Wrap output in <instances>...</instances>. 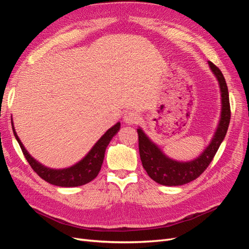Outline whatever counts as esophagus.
Wrapping results in <instances>:
<instances>
[{
    "label": "esophagus",
    "mask_w": 249,
    "mask_h": 249,
    "mask_svg": "<svg viewBox=\"0 0 249 249\" xmlns=\"http://www.w3.org/2000/svg\"><path fill=\"white\" fill-rule=\"evenodd\" d=\"M124 122L125 124H137L140 119V115L136 111L134 110H130V111H126L125 114H124Z\"/></svg>",
    "instance_id": "1"
}]
</instances>
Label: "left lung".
I'll use <instances>...</instances> for the list:
<instances>
[{
	"label": "left lung",
	"mask_w": 249,
	"mask_h": 249,
	"mask_svg": "<svg viewBox=\"0 0 249 249\" xmlns=\"http://www.w3.org/2000/svg\"><path fill=\"white\" fill-rule=\"evenodd\" d=\"M209 65L219 82L222 103L221 118L212 141L198 158L189 162L172 160L165 156L161 149L149 140L141 129H137L142 166L147 172L149 178H153L158 184L164 186H179L190 183L191 180L197 178L212 162L218 148L227 135L231 120L228 85L221 71L211 61H209Z\"/></svg>",
	"instance_id": "8db88e82"
}]
</instances>
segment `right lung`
I'll return each mask as SVG.
<instances>
[{
    "mask_svg": "<svg viewBox=\"0 0 249 249\" xmlns=\"http://www.w3.org/2000/svg\"><path fill=\"white\" fill-rule=\"evenodd\" d=\"M119 129L120 123H117L112 127H110L100 138V140L95 143L91 150L79 163L73 165V166L64 169H52L43 166V165L34 160L28 154L26 148L22 145V143L17 135V132L14 131V126L12 124L14 136H16L21 148V152L24 154L28 163L30 164V166L32 167V169L42 179L46 180V182L59 187H78L91 182L93 178H95L101 170L106 148L111 139L114 137V135H116Z\"/></svg>",
    "mask_w": 249,
    "mask_h": 249,
    "instance_id": "obj_1",
    "label": "right lung"
}]
</instances>
